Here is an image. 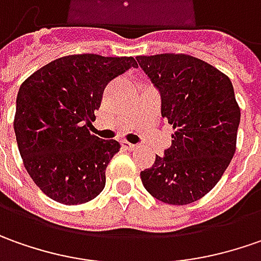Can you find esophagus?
I'll use <instances>...</instances> for the list:
<instances>
[{
  "mask_svg": "<svg viewBox=\"0 0 261 261\" xmlns=\"http://www.w3.org/2000/svg\"><path fill=\"white\" fill-rule=\"evenodd\" d=\"M122 147L127 148V150H134V148H137V144H133V143H128V141H122Z\"/></svg>",
  "mask_w": 261,
  "mask_h": 261,
  "instance_id": "obj_1",
  "label": "esophagus"
}]
</instances>
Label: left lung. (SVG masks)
Returning <instances> with one entry per match:
<instances>
[{
    "label": "left lung",
    "instance_id": "8db88e82",
    "mask_svg": "<svg viewBox=\"0 0 261 261\" xmlns=\"http://www.w3.org/2000/svg\"><path fill=\"white\" fill-rule=\"evenodd\" d=\"M160 94L162 117L173 125L172 146L140 177L162 202L186 205L218 184L236 153L240 108L228 76L189 55L137 56Z\"/></svg>",
    "mask_w": 261,
    "mask_h": 261
}]
</instances>
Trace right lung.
Masks as SVG:
<instances>
[{
	"mask_svg": "<svg viewBox=\"0 0 261 261\" xmlns=\"http://www.w3.org/2000/svg\"><path fill=\"white\" fill-rule=\"evenodd\" d=\"M134 58L72 55L47 63L20 86L14 131L24 166L53 201L79 205L105 186V170L120 143L91 134L105 86Z\"/></svg>",
	"mask_w": 261,
	"mask_h": 261,
	"instance_id": "1",
	"label": "right lung"
}]
</instances>
